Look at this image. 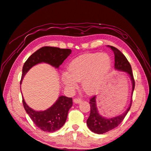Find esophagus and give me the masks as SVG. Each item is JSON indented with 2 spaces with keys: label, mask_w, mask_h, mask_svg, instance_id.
I'll return each instance as SVG.
<instances>
[{
  "label": "esophagus",
  "mask_w": 151,
  "mask_h": 151,
  "mask_svg": "<svg viewBox=\"0 0 151 151\" xmlns=\"http://www.w3.org/2000/svg\"><path fill=\"white\" fill-rule=\"evenodd\" d=\"M73 102H75V103H80V102H82V100L81 99H79V98H76V99H73Z\"/></svg>",
  "instance_id": "esophagus-1"
}]
</instances>
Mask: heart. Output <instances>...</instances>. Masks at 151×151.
Returning <instances> with one entry per match:
<instances>
[{
  "mask_svg": "<svg viewBox=\"0 0 151 151\" xmlns=\"http://www.w3.org/2000/svg\"><path fill=\"white\" fill-rule=\"evenodd\" d=\"M112 66V60L106 53H88L73 59L68 68V76L64 83L70 87L82 81V88L88 95L98 91Z\"/></svg>",
  "mask_w": 151,
  "mask_h": 151,
  "instance_id": "1",
  "label": "heart"
}]
</instances>
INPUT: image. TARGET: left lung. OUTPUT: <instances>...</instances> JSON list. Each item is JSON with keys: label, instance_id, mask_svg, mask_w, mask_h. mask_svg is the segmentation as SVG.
Masks as SVG:
<instances>
[{"label": "left lung", "instance_id": "obj_1", "mask_svg": "<svg viewBox=\"0 0 151 151\" xmlns=\"http://www.w3.org/2000/svg\"><path fill=\"white\" fill-rule=\"evenodd\" d=\"M108 47H109L113 50L114 54V67L116 69L126 72L129 76L132 82V95H133V90H134L135 88V80L134 78H133L132 66H131L129 62L126 58V56L123 55V53L121 52L118 49H116L114 47L109 46V45ZM132 101H131V103L128 109L122 115L111 118H106L99 114L96 104V96H93L90 99L89 101L91 112L89 117L87 120V125L88 127L91 132L97 133V134H102V133L108 132L110 130L116 128L124 120L127 112H129L131 106H132Z\"/></svg>", "mask_w": 151, "mask_h": 151}]
</instances>
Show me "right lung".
<instances>
[{
	"mask_svg": "<svg viewBox=\"0 0 151 151\" xmlns=\"http://www.w3.org/2000/svg\"><path fill=\"white\" fill-rule=\"evenodd\" d=\"M71 52L72 50L70 49L57 47H43L39 49L32 54L24 63L20 84L24 76L33 66L45 62L58 68ZM22 102L25 110L36 126L44 132L50 133L56 132L64 126L68 111L73 104L72 98L60 96L49 109L44 111H35L27 106L24 97H22Z\"/></svg>",
	"mask_w": 151,
	"mask_h": 151,
	"instance_id": "1",
	"label": "right lung"
}]
</instances>
